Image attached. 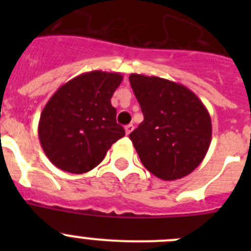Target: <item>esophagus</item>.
<instances>
[{
  "mask_svg": "<svg viewBox=\"0 0 251 251\" xmlns=\"http://www.w3.org/2000/svg\"><path fill=\"white\" fill-rule=\"evenodd\" d=\"M124 129H126V134H127V136H129L130 132L133 130V124H128V126H126V127H124Z\"/></svg>",
  "mask_w": 251,
  "mask_h": 251,
  "instance_id": "obj_1",
  "label": "esophagus"
}]
</instances>
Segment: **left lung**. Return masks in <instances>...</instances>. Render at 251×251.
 <instances>
[{"label":"left lung","instance_id":"left-lung-1","mask_svg":"<svg viewBox=\"0 0 251 251\" xmlns=\"http://www.w3.org/2000/svg\"><path fill=\"white\" fill-rule=\"evenodd\" d=\"M129 81L145 115L129 134L143 166L165 181L190 175L211 143L206 106L185 85L163 77L130 74Z\"/></svg>","mask_w":251,"mask_h":251}]
</instances>
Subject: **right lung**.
Instances as JSON below:
<instances>
[{
	"label": "right lung",
	"instance_id": "obj_1",
	"mask_svg": "<svg viewBox=\"0 0 251 251\" xmlns=\"http://www.w3.org/2000/svg\"><path fill=\"white\" fill-rule=\"evenodd\" d=\"M122 80L119 73L93 70L63 84L49 99L37 130L41 147L55 167L76 175L89 172L124 137L110 103Z\"/></svg>",
	"mask_w": 251,
	"mask_h": 251
}]
</instances>
